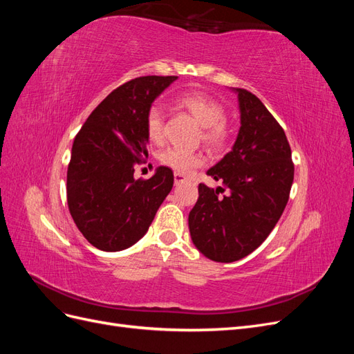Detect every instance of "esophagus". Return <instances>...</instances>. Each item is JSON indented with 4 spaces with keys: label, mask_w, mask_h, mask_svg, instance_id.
<instances>
[{
    "label": "esophagus",
    "mask_w": 354,
    "mask_h": 354,
    "mask_svg": "<svg viewBox=\"0 0 354 354\" xmlns=\"http://www.w3.org/2000/svg\"><path fill=\"white\" fill-rule=\"evenodd\" d=\"M186 180H187V177L183 176V174H178V173L174 174V183H176V186L180 185V183H183V181H186Z\"/></svg>",
    "instance_id": "esophagus-1"
}]
</instances>
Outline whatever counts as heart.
I'll return each mask as SVG.
<instances>
[{
	"label": "heart",
	"instance_id": "b5f03b06",
	"mask_svg": "<svg viewBox=\"0 0 354 354\" xmlns=\"http://www.w3.org/2000/svg\"><path fill=\"white\" fill-rule=\"evenodd\" d=\"M180 108L187 111L202 127V140L211 149H221L229 140V128L224 121V108L216 99L203 93H186L177 99ZM146 134L155 145L164 142V112L155 104L146 115ZM201 153H192L177 147H168L159 153V162L178 174H189L203 164Z\"/></svg>",
	"mask_w": 354,
	"mask_h": 354
}]
</instances>
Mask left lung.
<instances>
[{
  "instance_id": "left-lung-1",
  "label": "left lung",
  "mask_w": 354,
  "mask_h": 354,
  "mask_svg": "<svg viewBox=\"0 0 354 354\" xmlns=\"http://www.w3.org/2000/svg\"><path fill=\"white\" fill-rule=\"evenodd\" d=\"M238 94L241 128L232 151L207 174L223 187L199 185L189 212L195 246L217 263L238 261L269 236L286 207L294 181L291 147L282 127L261 100L243 88ZM230 194L221 198L220 191Z\"/></svg>"
}]
</instances>
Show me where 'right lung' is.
Here are the masks:
<instances>
[{
	"label": "right lung",
	"mask_w": 354,
	"mask_h": 354,
	"mask_svg": "<svg viewBox=\"0 0 354 354\" xmlns=\"http://www.w3.org/2000/svg\"><path fill=\"white\" fill-rule=\"evenodd\" d=\"M176 80L152 75L125 82L91 112L75 137L68 207L84 238L100 251H122L140 241L173 189L171 168L158 167L151 178L136 180L134 167L147 155V111Z\"/></svg>",
	"instance_id": "obj_1"
}]
</instances>
